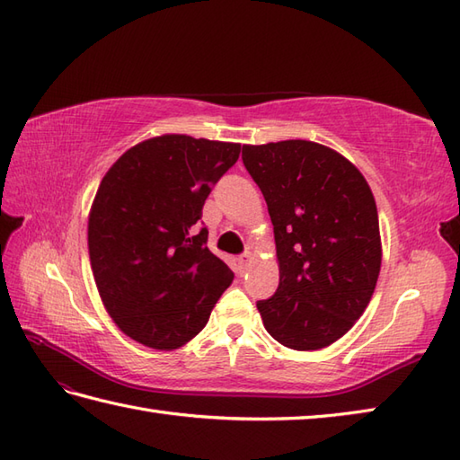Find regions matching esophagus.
Instances as JSON below:
<instances>
[{"label":"esophagus","mask_w":460,"mask_h":460,"mask_svg":"<svg viewBox=\"0 0 460 460\" xmlns=\"http://www.w3.org/2000/svg\"><path fill=\"white\" fill-rule=\"evenodd\" d=\"M238 263H240V270L246 271V270L250 268V263H252V253H250V252L243 253V256L238 258Z\"/></svg>","instance_id":"esophagus-1"}]
</instances>
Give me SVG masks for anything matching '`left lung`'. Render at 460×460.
I'll return each instance as SVG.
<instances>
[{
  "label": "left lung",
  "instance_id": "left-lung-1",
  "mask_svg": "<svg viewBox=\"0 0 460 460\" xmlns=\"http://www.w3.org/2000/svg\"><path fill=\"white\" fill-rule=\"evenodd\" d=\"M242 159L268 202L279 288L258 301L265 331L293 350H319L368 307L382 265L372 189L326 146L288 139L243 146Z\"/></svg>",
  "mask_w": 460,
  "mask_h": 460
}]
</instances>
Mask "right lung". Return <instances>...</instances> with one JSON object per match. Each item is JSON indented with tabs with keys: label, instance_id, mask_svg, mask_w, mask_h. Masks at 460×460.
I'll return each mask as SVG.
<instances>
[{
	"label": "right lung",
	"instance_id": "obj_1",
	"mask_svg": "<svg viewBox=\"0 0 460 460\" xmlns=\"http://www.w3.org/2000/svg\"><path fill=\"white\" fill-rule=\"evenodd\" d=\"M238 157L240 144L165 134L128 149L102 179L88 217L90 265L129 339L175 350L208 323L234 273L197 222Z\"/></svg>",
	"mask_w": 460,
	"mask_h": 460
}]
</instances>
